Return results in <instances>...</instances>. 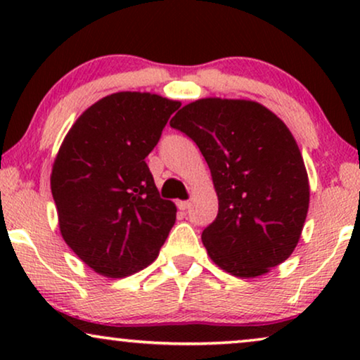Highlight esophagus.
Masks as SVG:
<instances>
[{"mask_svg":"<svg viewBox=\"0 0 360 360\" xmlns=\"http://www.w3.org/2000/svg\"><path fill=\"white\" fill-rule=\"evenodd\" d=\"M176 206H179V210L185 211V210L190 208V201H179V203H176Z\"/></svg>","mask_w":360,"mask_h":360,"instance_id":"obj_1","label":"esophagus"}]
</instances>
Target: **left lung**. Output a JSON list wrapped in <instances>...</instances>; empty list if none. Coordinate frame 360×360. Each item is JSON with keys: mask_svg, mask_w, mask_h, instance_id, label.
I'll return each instance as SVG.
<instances>
[{"mask_svg": "<svg viewBox=\"0 0 360 360\" xmlns=\"http://www.w3.org/2000/svg\"><path fill=\"white\" fill-rule=\"evenodd\" d=\"M170 126L198 146L218 195V216L201 239L231 275L254 278L297 248L309 206L302 152L285 122L250 100L203 98Z\"/></svg>", "mask_w": 360, "mask_h": 360, "instance_id": "8db88e82", "label": "left lung"}]
</instances>
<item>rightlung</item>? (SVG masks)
Segmentation results:
<instances>
[{
  "instance_id": "right-lung-1",
  "label": "right lung",
  "mask_w": 360,
  "mask_h": 360,
  "mask_svg": "<svg viewBox=\"0 0 360 360\" xmlns=\"http://www.w3.org/2000/svg\"><path fill=\"white\" fill-rule=\"evenodd\" d=\"M181 103L120 91L75 121L53 160L51 188L62 238L96 274L122 278L159 255L176 208L162 200L146 157Z\"/></svg>"
}]
</instances>
